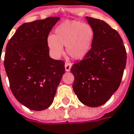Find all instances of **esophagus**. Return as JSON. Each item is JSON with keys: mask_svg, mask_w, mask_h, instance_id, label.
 I'll use <instances>...</instances> for the list:
<instances>
[{"mask_svg": "<svg viewBox=\"0 0 134 134\" xmlns=\"http://www.w3.org/2000/svg\"><path fill=\"white\" fill-rule=\"evenodd\" d=\"M71 66H72V64L70 63V62H66L65 63V70L66 71H70V68H71Z\"/></svg>", "mask_w": 134, "mask_h": 134, "instance_id": "obj_1", "label": "esophagus"}]
</instances>
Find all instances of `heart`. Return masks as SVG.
Segmentation results:
<instances>
[{
    "label": "heart",
    "instance_id": "heart-1",
    "mask_svg": "<svg viewBox=\"0 0 134 134\" xmlns=\"http://www.w3.org/2000/svg\"><path fill=\"white\" fill-rule=\"evenodd\" d=\"M94 39L92 27L79 21H65L58 27L55 34L47 38L48 46L54 55H61L63 46L73 59H82L90 51Z\"/></svg>",
    "mask_w": 134,
    "mask_h": 134
}]
</instances>
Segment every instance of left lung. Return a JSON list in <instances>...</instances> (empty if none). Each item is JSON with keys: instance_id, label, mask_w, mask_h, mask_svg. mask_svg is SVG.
<instances>
[{"instance_id": "obj_1", "label": "left lung", "mask_w": 134, "mask_h": 134, "mask_svg": "<svg viewBox=\"0 0 134 134\" xmlns=\"http://www.w3.org/2000/svg\"><path fill=\"white\" fill-rule=\"evenodd\" d=\"M86 19L94 31L91 48L70 71L79 100L88 107H97L107 103L119 88L127 53L117 31L103 21L88 16Z\"/></svg>"}]
</instances>
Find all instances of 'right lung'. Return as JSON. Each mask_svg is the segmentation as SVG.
<instances>
[{
	"label": "right lung",
	"instance_id": "right-lung-1",
	"mask_svg": "<svg viewBox=\"0 0 134 134\" xmlns=\"http://www.w3.org/2000/svg\"><path fill=\"white\" fill-rule=\"evenodd\" d=\"M59 19L49 17L22 24L6 47L4 67L10 89L31 110L49 107L65 73L64 61L51 58L47 44L50 31Z\"/></svg>",
	"mask_w": 134,
	"mask_h": 134
}]
</instances>
